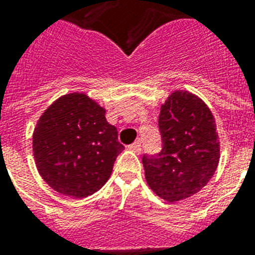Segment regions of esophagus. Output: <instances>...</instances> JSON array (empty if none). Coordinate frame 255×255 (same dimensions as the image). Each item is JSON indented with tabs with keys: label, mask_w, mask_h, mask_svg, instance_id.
Instances as JSON below:
<instances>
[{
	"label": "esophagus",
	"mask_w": 255,
	"mask_h": 255,
	"mask_svg": "<svg viewBox=\"0 0 255 255\" xmlns=\"http://www.w3.org/2000/svg\"><path fill=\"white\" fill-rule=\"evenodd\" d=\"M128 149L132 152H135V153H137V155H139L140 152H141V144H140V141H136V143L131 144V145H128Z\"/></svg>",
	"instance_id": "esophagus-1"
}]
</instances>
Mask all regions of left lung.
I'll return each instance as SVG.
<instances>
[{
    "instance_id": "8db88e82",
    "label": "left lung",
    "mask_w": 255,
    "mask_h": 255,
    "mask_svg": "<svg viewBox=\"0 0 255 255\" xmlns=\"http://www.w3.org/2000/svg\"><path fill=\"white\" fill-rule=\"evenodd\" d=\"M163 149L143 156L148 185L160 198L177 202L198 193L220 161L216 119L205 102L185 90L170 92L161 104Z\"/></svg>"
}]
</instances>
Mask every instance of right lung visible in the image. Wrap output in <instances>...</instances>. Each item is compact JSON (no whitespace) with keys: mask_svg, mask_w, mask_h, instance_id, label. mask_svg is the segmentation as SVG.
<instances>
[{"mask_svg":"<svg viewBox=\"0 0 255 255\" xmlns=\"http://www.w3.org/2000/svg\"><path fill=\"white\" fill-rule=\"evenodd\" d=\"M124 147L106 108L83 92L58 98L38 119L33 153L42 178L58 193L85 198L111 176Z\"/></svg>","mask_w":255,"mask_h":255,"instance_id":"1","label":"right lung"}]
</instances>
